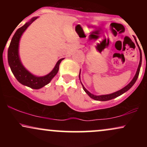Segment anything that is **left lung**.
<instances>
[{
  "label": "left lung",
  "mask_w": 147,
  "mask_h": 147,
  "mask_svg": "<svg viewBox=\"0 0 147 147\" xmlns=\"http://www.w3.org/2000/svg\"><path fill=\"white\" fill-rule=\"evenodd\" d=\"M138 45V48H139V50H140V63H139V65H138V70L137 71H136V75H135L134 77H133L132 80H131V82H130V83L128 84V85H126L125 87H124L123 88L121 89V90H118V91H116V92H113V93H111V94H109V95H93V94L90 93V92H89L88 90H86V88L84 86V85L82 84V82H81V84H82V86H83V89L88 94V95L89 96V97H91L92 99H95V100H97V101H108V100H111V99H113L114 98H115V97H119V96H120L121 95H122L123 93H124V92H126V91H128L129 90L130 88H131V87L133 86V85H134V84L136 83V82L137 81V79L138 77V76H139V73H140V67H141V64H142V52H141V50H140V48L139 45ZM81 72V70H80ZM80 72H79V80H81L80 79Z\"/></svg>",
  "instance_id": "8db88e82"
}]
</instances>
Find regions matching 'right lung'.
<instances>
[{
    "label": "right lung",
    "instance_id": "right-lung-1",
    "mask_svg": "<svg viewBox=\"0 0 147 147\" xmlns=\"http://www.w3.org/2000/svg\"><path fill=\"white\" fill-rule=\"evenodd\" d=\"M38 18V16L33 17L30 21L27 22L24 25H23L16 30L11 38L7 52L8 63H9L10 68H11L12 73L14 74V77L17 79L18 82L21 84L33 89L41 88L50 83L58 72L59 64L61 61L63 59V58L59 60L57 62L53 70L48 75L42 76V77L34 75L33 74L28 71L22 64L19 57V52H18L20 39H21L22 34L26 30L27 28L33 23V21H34Z\"/></svg>",
    "mask_w": 147,
    "mask_h": 147
}]
</instances>
